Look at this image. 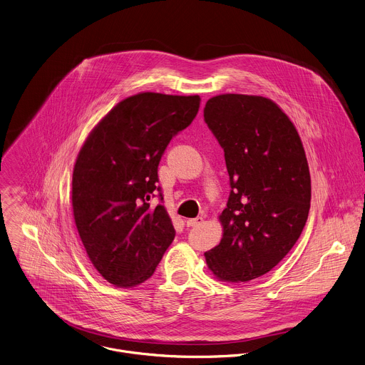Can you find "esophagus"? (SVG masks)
<instances>
[{
  "instance_id": "obj_1",
  "label": "esophagus",
  "mask_w": 365,
  "mask_h": 365,
  "mask_svg": "<svg viewBox=\"0 0 365 365\" xmlns=\"http://www.w3.org/2000/svg\"><path fill=\"white\" fill-rule=\"evenodd\" d=\"M202 222H203V217L186 220V225H187V227H197V225H200Z\"/></svg>"
}]
</instances>
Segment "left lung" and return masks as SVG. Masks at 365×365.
I'll return each instance as SVG.
<instances>
[{"label": "left lung", "mask_w": 365, "mask_h": 365, "mask_svg": "<svg viewBox=\"0 0 365 365\" xmlns=\"http://www.w3.org/2000/svg\"><path fill=\"white\" fill-rule=\"evenodd\" d=\"M205 121L224 149L231 193L219 216L222 237L205 252L222 282L265 275L291 251L310 209V173L296 127L271 98L219 94Z\"/></svg>", "instance_id": "8db88e82"}]
</instances>
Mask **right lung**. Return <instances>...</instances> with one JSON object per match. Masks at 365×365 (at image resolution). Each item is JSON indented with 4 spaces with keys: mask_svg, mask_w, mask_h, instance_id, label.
Here are the masks:
<instances>
[{
    "mask_svg": "<svg viewBox=\"0 0 365 365\" xmlns=\"http://www.w3.org/2000/svg\"><path fill=\"white\" fill-rule=\"evenodd\" d=\"M200 97L143 91L121 100L90 131L73 168L72 207L83 247L110 284L134 288L155 272L175 238L165 206L150 207L158 165Z\"/></svg>",
    "mask_w": 365,
    "mask_h": 365,
    "instance_id": "1",
    "label": "right lung"
}]
</instances>
